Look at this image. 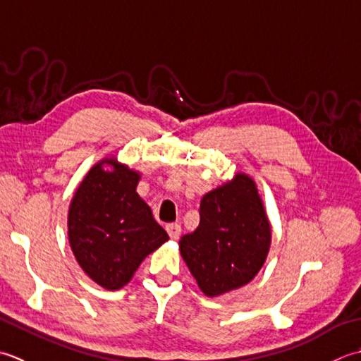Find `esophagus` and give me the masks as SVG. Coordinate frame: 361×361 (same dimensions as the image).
<instances>
[{"mask_svg": "<svg viewBox=\"0 0 361 361\" xmlns=\"http://www.w3.org/2000/svg\"><path fill=\"white\" fill-rule=\"evenodd\" d=\"M166 232H168V235H170L171 240H178L182 229H180V226L178 223H171V224L166 226Z\"/></svg>", "mask_w": 361, "mask_h": 361, "instance_id": "34e87169", "label": "esophagus"}]
</instances>
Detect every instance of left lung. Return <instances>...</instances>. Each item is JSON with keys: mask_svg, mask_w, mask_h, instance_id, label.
<instances>
[{"mask_svg": "<svg viewBox=\"0 0 361 361\" xmlns=\"http://www.w3.org/2000/svg\"><path fill=\"white\" fill-rule=\"evenodd\" d=\"M200 215L196 231L179 240L197 286L205 296L218 298L247 285L271 247V224L254 179L235 173L202 196Z\"/></svg>", "mask_w": 361, "mask_h": 361, "instance_id": "8db88e82", "label": "left lung"}]
</instances>
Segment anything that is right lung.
<instances>
[{"mask_svg":"<svg viewBox=\"0 0 361 361\" xmlns=\"http://www.w3.org/2000/svg\"><path fill=\"white\" fill-rule=\"evenodd\" d=\"M142 173L115 156L97 161L71 197L68 241L84 273L104 290L123 288L146 257L170 240L137 193Z\"/></svg>","mask_w":361,"mask_h":361,"instance_id":"right-lung-1","label":"right lung"}]
</instances>
